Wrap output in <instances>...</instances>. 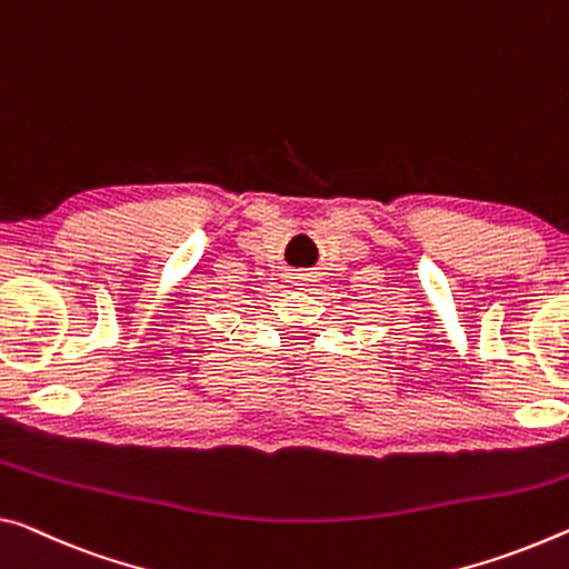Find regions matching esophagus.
Masks as SVG:
<instances>
[{"instance_id": "obj_1", "label": "esophagus", "mask_w": 569, "mask_h": 569, "mask_svg": "<svg viewBox=\"0 0 569 569\" xmlns=\"http://www.w3.org/2000/svg\"><path fill=\"white\" fill-rule=\"evenodd\" d=\"M300 279H305V277H300Z\"/></svg>"}]
</instances>
